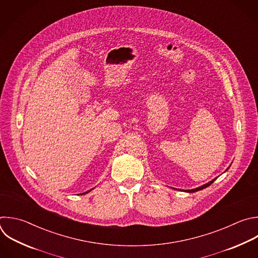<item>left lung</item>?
I'll return each mask as SVG.
<instances>
[{
	"label": "left lung",
	"instance_id": "1",
	"mask_svg": "<svg viewBox=\"0 0 258 258\" xmlns=\"http://www.w3.org/2000/svg\"><path fill=\"white\" fill-rule=\"evenodd\" d=\"M215 181V179L214 180H212V181H210L209 183H207V184H205V185H203V186H200V187H198V188H195V189H191V190H185V191H187V192H196V191H199V190H202V189H204V188H206V187H208V186H210L213 182Z\"/></svg>",
	"mask_w": 258,
	"mask_h": 258
}]
</instances>
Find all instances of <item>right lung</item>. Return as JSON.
I'll use <instances>...</instances> for the list:
<instances>
[{
	"mask_svg": "<svg viewBox=\"0 0 258 258\" xmlns=\"http://www.w3.org/2000/svg\"><path fill=\"white\" fill-rule=\"evenodd\" d=\"M84 194H85V192H84ZM84 194H83V195H84Z\"/></svg>",
	"mask_w": 258,
	"mask_h": 258,
	"instance_id": "add662e5",
	"label": "right lung"
}]
</instances>
